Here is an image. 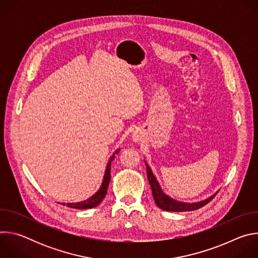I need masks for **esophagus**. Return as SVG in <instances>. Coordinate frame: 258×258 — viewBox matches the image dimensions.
<instances>
[{
  "label": "esophagus",
  "mask_w": 258,
  "mask_h": 258,
  "mask_svg": "<svg viewBox=\"0 0 258 258\" xmlns=\"http://www.w3.org/2000/svg\"><path fill=\"white\" fill-rule=\"evenodd\" d=\"M133 138H134V140H135V141H138V139H139V136H138V135H136V134H134Z\"/></svg>",
  "instance_id": "34e87169"
}]
</instances>
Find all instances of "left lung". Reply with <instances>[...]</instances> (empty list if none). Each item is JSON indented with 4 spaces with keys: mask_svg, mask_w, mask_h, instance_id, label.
<instances>
[{
    "mask_svg": "<svg viewBox=\"0 0 258 258\" xmlns=\"http://www.w3.org/2000/svg\"><path fill=\"white\" fill-rule=\"evenodd\" d=\"M146 163V167H147V177H148L149 183L152 189V194H153V198L154 201L156 203V205L161 208L162 210L165 211H192V210H196L199 209L201 207H203L204 205H206L207 203H209L214 196L216 195V193L214 195H212L211 197L200 201V202H195V203H186V202H179L176 201L172 198H170L169 196H167L165 193H163L162 189L159 186V182L156 179L155 175L153 174L151 168L149 167L148 163Z\"/></svg>",
    "mask_w": 258,
    "mask_h": 258,
    "instance_id": "left-lung-1",
    "label": "left lung"
}]
</instances>
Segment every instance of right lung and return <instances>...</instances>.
Wrapping results in <instances>:
<instances>
[{"label":"right lung","instance_id":"obj_1","mask_svg":"<svg viewBox=\"0 0 258 258\" xmlns=\"http://www.w3.org/2000/svg\"><path fill=\"white\" fill-rule=\"evenodd\" d=\"M120 149H117L115 151V153L117 154L119 152ZM115 153L110 157L109 159V162L106 166V170H105V174H104V178H103V182H102V186L100 187L99 191L93 195L92 197H90L89 199L85 200V201H82V202H77V203H62L63 205H66L67 207H70V208H76V209H88V208H93V207H96L97 205H99L102 200L104 199L106 193H107V189H108V186H109V182H110V177H111V175H110V168H111V162L112 160L114 159L115 157Z\"/></svg>","mask_w":258,"mask_h":258}]
</instances>
